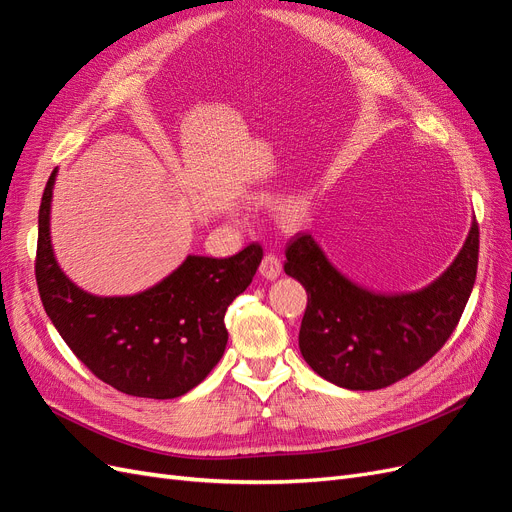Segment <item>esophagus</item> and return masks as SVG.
I'll use <instances>...</instances> for the list:
<instances>
[{"label":"esophagus","instance_id":"34e87169","mask_svg":"<svg viewBox=\"0 0 512 512\" xmlns=\"http://www.w3.org/2000/svg\"><path fill=\"white\" fill-rule=\"evenodd\" d=\"M260 275L265 277V280H277V277H280V273H282V262H280V258L277 256H273V254H267L265 258H262V262H260Z\"/></svg>","mask_w":512,"mask_h":512}]
</instances>
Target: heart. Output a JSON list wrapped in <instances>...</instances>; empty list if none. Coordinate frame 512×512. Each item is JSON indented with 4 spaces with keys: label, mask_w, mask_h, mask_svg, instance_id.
Masks as SVG:
<instances>
[{
    "label": "heart",
    "mask_w": 512,
    "mask_h": 512,
    "mask_svg": "<svg viewBox=\"0 0 512 512\" xmlns=\"http://www.w3.org/2000/svg\"><path fill=\"white\" fill-rule=\"evenodd\" d=\"M309 213V203L303 196H290L284 203L277 207V218H280L288 226L301 224Z\"/></svg>",
    "instance_id": "heart-1"
}]
</instances>
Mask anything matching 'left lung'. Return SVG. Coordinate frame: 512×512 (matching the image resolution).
<instances>
[{"mask_svg":"<svg viewBox=\"0 0 512 512\" xmlns=\"http://www.w3.org/2000/svg\"><path fill=\"white\" fill-rule=\"evenodd\" d=\"M478 226L431 284L378 292L339 271L309 232L288 243L286 275L307 290L299 348L318 376L350 391L384 389L425 365L463 314L476 280Z\"/></svg>","mask_w":512,"mask_h":512,"instance_id":"left-lung-1","label":"left lung"}]
</instances>
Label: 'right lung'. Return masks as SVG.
<instances>
[{"label":"right lung","mask_w":512,"mask_h":512,"mask_svg":"<svg viewBox=\"0 0 512 512\" xmlns=\"http://www.w3.org/2000/svg\"><path fill=\"white\" fill-rule=\"evenodd\" d=\"M57 168L38 215L36 282L46 316L70 350L113 389L149 399L192 391L226 350L228 305L252 284L260 245L230 258L188 254L164 280L123 297H100L61 271L51 241Z\"/></svg>","instance_id":"obj_1"}]
</instances>
